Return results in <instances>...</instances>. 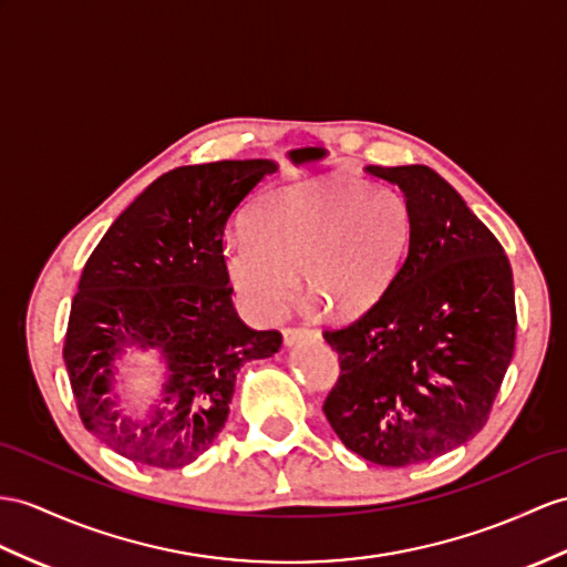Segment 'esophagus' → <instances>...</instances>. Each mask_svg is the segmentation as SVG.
<instances>
[{
	"label": "esophagus",
	"instance_id": "1",
	"mask_svg": "<svg viewBox=\"0 0 567 567\" xmlns=\"http://www.w3.org/2000/svg\"><path fill=\"white\" fill-rule=\"evenodd\" d=\"M310 337H312V331L306 329V327H288V329H284V343H286V347H293L296 341L310 339Z\"/></svg>",
	"mask_w": 567,
	"mask_h": 567
}]
</instances>
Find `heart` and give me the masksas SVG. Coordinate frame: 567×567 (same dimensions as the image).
Listing matches in <instances>:
<instances>
[{
    "mask_svg": "<svg viewBox=\"0 0 567 567\" xmlns=\"http://www.w3.org/2000/svg\"><path fill=\"white\" fill-rule=\"evenodd\" d=\"M411 209L388 185L327 177L276 189L247 214V233L224 243L230 284L257 320L271 322L298 293L351 317L375 306L402 267Z\"/></svg>",
    "mask_w": 567,
    "mask_h": 567,
    "instance_id": "1",
    "label": "heart"
}]
</instances>
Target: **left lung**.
I'll list each match as a JSON object with an SVG mask.
<instances>
[{"label": "left lung", "mask_w": 567, "mask_h": 567, "mask_svg": "<svg viewBox=\"0 0 567 567\" xmlns=\"http://www.w3.org/2000/svg\"><path fill=\"white\" fill-rule=\"evenodd\" d=\"M368 173L404 192L409 252L375 306L322 331L341 368L322 409L358 457L411 466L486 425L515 353L513 267L427 165H368Z\"/></svg>", "instance_id": "obj_1"}]
</instances>
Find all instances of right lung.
Wrapping results in <instances>:
<instances>
[{"label": "right lung", "mask_w": 567, "mask_h": 567, "mask_svg": "<svg viewBox=\"0 0 567 567\" xmlns=\"http://www.w3.org/2000/svg\"><path fill=\"white\" fill-rule=\"evenodd\" d=\"M274 161L183 165L151 183L95 245L79 279L64 365L79 416L134 464L179 468L214 445L243 363L281 349V331L247 327L233 308L224 230ZM158 348L169 380L142 420L112 394L127 348Z\"/></svg>", "instance_id": "obj_1"}]
</instances>
